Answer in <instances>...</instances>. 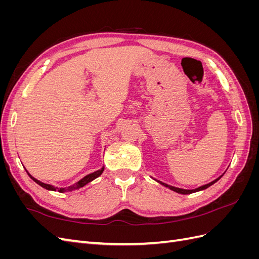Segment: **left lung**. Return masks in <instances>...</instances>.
Wrapping results in <instances>:
<instances>
[{"label":"left lung","instance_id":"left-lung-1","mask_svg":"<svg viewBox=\"0 0 259 259\" xmlns=\"http://www.w3.org/2000/svg\"><path fill=\"white\" fill-rule=\"evenodd\" d=\"M222 176H223V175H222ZM222 176H219L218 178H216L215 180H213V182L209 183V184H206V185H204V186H202V187H199V188H197V189H192V190L180 189V188H176V187H173V186H168V185L164 184V183H162V182H159V180H156V182L160 183V184H161V185H163V186H165V187L169 188L170 190L176 191V192H178V193H182V194H190V193H193V192H197V191H201V190H204V189H206V188H208L209 186H211V185H213V184H215V183L217 182V180L221 179V178H222Z\"/></svg>","mask_w":259,"mask_h":259}]
</instances>
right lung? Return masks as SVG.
<instances>
[{
    "mask_svg": "<svg viewBox=\"0 0 259 259\" xmlns=\"http://www.w3.org/2000/svg\"><path fill=\"white\" fill-rule=\"evenodd\" d=\"M103 171H104V167L101 168V169H98V170H96V171H94V173H92V174L86 175L84 178H82L81 180H79V182L75 183L74 185L70 186V187H67V188H58V187H54V186H52V185H49V184H44V183L40 182V180H37V179H35L34 177L31 176V175L28 173V171H27V173H28V175L30 176V178H31V179L34 180V182H35L37 185H40L41 187L45 188V189H48V190H52V191H58V192L64 193V192H67V191H72V190L79 189V188H82V187H84L86 184L91 183L92 180H94V179H95V178L99 177L101 174H103Z\"/></svg>",
    "mask_w": 259,
    "mask_h": 259,
    "instance_id": "add662e5",
    "label": "right lung"
}]
</instances>
